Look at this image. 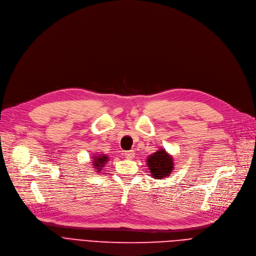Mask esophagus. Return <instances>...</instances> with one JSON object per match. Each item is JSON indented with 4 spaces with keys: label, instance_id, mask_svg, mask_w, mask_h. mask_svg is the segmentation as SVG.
<instances>
[{
    "label": "esophagus",
    "instance_id": "esophagus-1",
    "mask_svg": "<svg viewBox=\"0 0 256 256\" xmlns=\"http://www.w3.org/2000/svg\"><path fill=\"white\" fill-rule=\"evenodd\" d=\"M125 157H126L127 159H132V158H134V151H128V152H126V153H125Z\"/></svg>",
    "mask_w": 256,
    "mask_h": 256
}]
</instances>
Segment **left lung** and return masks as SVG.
<instances>
[{
	"label": "left lung",
	"instance_id": "left-lung-1",
	"mask_svg": "<svg viewBox=\"0 0 256 256\" xmlns=\"http://www.w3.org/2000/svg\"><path fill=\"white\" fill-rule=\"evenodd\" d=\"M148 168L154 178L162 180L168 176L174 170V159L165 150L160 148L146 159Z\"/></svg>",
	"mask_w": 256,
	"mask_h": 256
}]
</instances>
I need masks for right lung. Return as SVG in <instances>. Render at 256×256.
Masks as SVG:
<instances>
[{
  "mask_svg": "<svg viewBox=\"0 0 256 256\" xmlns=\"http://www.w3.org/2000/svg\"><path fill=\"white\" fill-rule=\"evenodd\" d=\"M92 158L94 159L93 164H94V168H96L97 172H100L102 168H104L105 163L108 161V156H106L105 154H100L99 156H94Z\"/></svg>",
  "mask_w": 256,
  "mask_h": 256,
  "instance_id": "1",
  "label": "right lung"
}]
</instances>
